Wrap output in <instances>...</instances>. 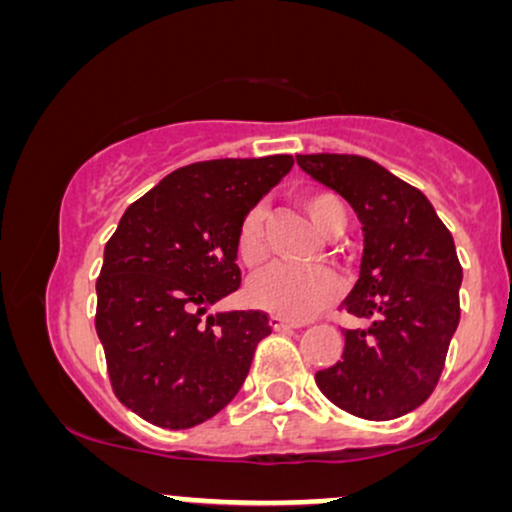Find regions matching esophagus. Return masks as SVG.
<instances>
[{
    "label": "esophagus",
    "mask_w": 512,
    "mask_h": 512,
    "mask_svg": "<svg viewBox=\"0 0 512 512\" xmlns=\"http://www.w3.org/2000/svg\"><path fill=\"white\" fill-rule=\"evenodd\" d=\"M269 325H272V330H276V332H289V330H296V327H301L298 322L286 320V317H281V315L269 317Z\"/></svg>",
    "instance_id": "34e87169"
}]
</instances>
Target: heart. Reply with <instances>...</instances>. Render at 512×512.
Segmentation results:
<instances>
[{
    "label": "heart",
    "mask_w": 512,
    "mask_h": 512,
    "mask_svg": "<svg viewBox=\"0 0 512 512\" xmlns=\"http://www.w3.org/2000/svg\"><path fill=\"white\" fill-rule=\"evenodd\" d=\"M301 204L317 231L339 233L346 223V207L334 192L310 190L301 195ZM236 250L245 267H260L267 260V238H264V209L255 207L243 216L238 226ZM250 301L269 313L308 320L339 296V276L327 267H286L272 264L260 272L248 286Z\"/></svg>",
    "instance_id": "b5f03b06"
}]
</instances>
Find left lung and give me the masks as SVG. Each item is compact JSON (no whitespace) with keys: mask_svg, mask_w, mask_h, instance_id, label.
Instances as JSON below:
<instances>
[{"mask_svg":"<svg viewBox=\"0 0 512 512\" xmlns=\"http://www.w3.org/2000/svg\"><path fill=\"white\" fill-rule=\"evenodd\" d=\"M296 161L339 192L363 226L361 274L342 308L368 325L342 330V358L317 370L315 383L349 414L397 419L436 390L460 322L455 240L424 192L370 158L305 154Z\"/></svg>","mask_w":512,"mask_h":512,"instance_id":"obj_1","label":"left lung"}]
</instances>
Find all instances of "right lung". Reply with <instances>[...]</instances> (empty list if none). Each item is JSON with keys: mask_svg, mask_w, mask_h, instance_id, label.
<instances>
[{"mask_svg": "<svg viewBox=\"0 0 512 512\" xmlns=\"http://www.w3.org/2000/svg\"><path fill=\"white\" fill-rule=\"evenodd\" d=\"M293 156L216 158L173 170L129 204L105 243L96 332L113 392L149 424L190 428L238 395L262 310L207 315L238 291V226Z\"/></svg>", "mask_w": 512, "mask_h": 512, "instance_id": "1", "label": "right lung"}]
</instances>
